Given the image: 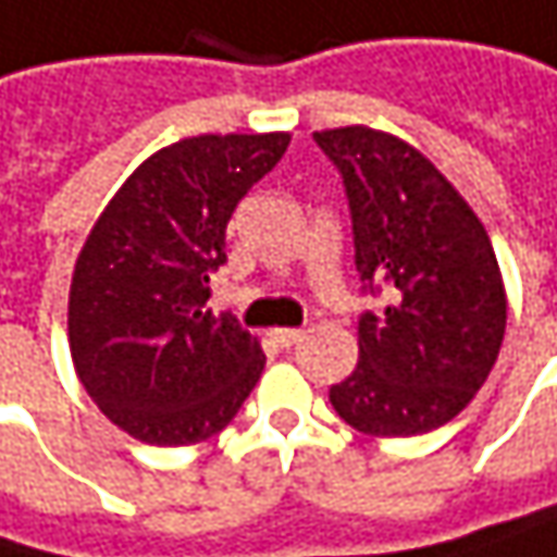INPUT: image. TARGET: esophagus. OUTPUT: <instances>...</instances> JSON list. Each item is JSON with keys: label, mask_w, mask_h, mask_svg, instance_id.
Masks as SVG:
<instances>
[{"label": "esophagus", "mask_w": 557, "mask_h": 557, "mask_svg": "<svg viewBox=\"0 0 557 557\" xmlns=\"http://www.w3.org/2000/svg\"><path fill=\"white\" fill-rule=\"evenodd\" d=\"M271 337H274V344H277V347H286V350H289V347H296L306 334H302L299 329H277V331H271Z\"/></svg>", "instance_id": "34e87169"}]
</instances>
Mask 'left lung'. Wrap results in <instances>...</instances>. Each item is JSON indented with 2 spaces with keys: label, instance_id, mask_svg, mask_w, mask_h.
Segmentation results:
<instances>
[{
  "label": "left lung",
  "instance_id": "obj_1",
  "mask_svg": "<svg viewBox=\"0 0 557 557\" xmlns=\"http://www.w3.org/2000/svg\"><path fill=\"white\" fill-rule=\"evenodd\" d=\"M341 172L363 293L360 360L331 385L334 411L373 436H418L453 421L479 392L504 341L507 299L491 238L428 159L370 127L315 133Z\"/></svg>",
  "mask_w": 557,
  "mask_h": 557
}]
</instances>
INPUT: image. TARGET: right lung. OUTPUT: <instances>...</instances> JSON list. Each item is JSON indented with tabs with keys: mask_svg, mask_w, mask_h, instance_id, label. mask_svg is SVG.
Returning <instances> with one entry per match:
<instances>
[{
	"mask_svg": "<svg viewBox=\"0 0 557 557\" xmlns=\"http://www.w3.org/2000/svg\"><path fill=\"white\" fill-rule=\"evenodd\" d=\"M289 133L190 136L149 156L82 245L70 289V350L91 401L152 446L226 428L261 380L264 354L213 315L210 274L226 264L238 200Z\"/></svg>",
	"mask_w": 557,
	"mask_h": 557,
	"instance_id": "1",
	"label": "right lung"
}]
</instances>
